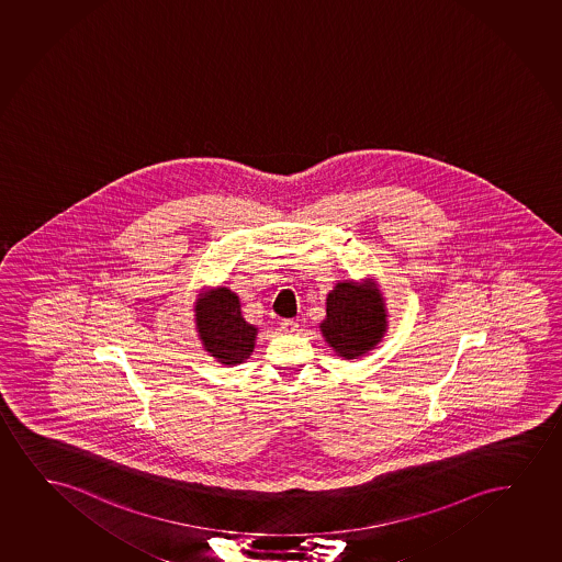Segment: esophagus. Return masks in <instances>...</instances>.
Segmentation results:
<instances>
[{
    "label": "esophagus",
    "mask_w": 562,
    "mask_h": 562,
    "mask_svg": "<svg viewBox=\"0 0 562 562\" xmlns=\"http://www.w3.org/2000/svg\"><path fill=\"white\" fill-rule=\"evenodd\" d=\"M280 329H282L284 334H295V331H297V322L282 321L280 322Z\"/></svg>",
    "instance_id": "34e87169"
}]
</instances>
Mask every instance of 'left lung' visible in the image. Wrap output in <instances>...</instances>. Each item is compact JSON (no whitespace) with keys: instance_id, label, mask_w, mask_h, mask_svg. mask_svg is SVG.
Wrapping results in <instances>:
<instances>
[{"instance_id":"left-lung-1","label":"left lung","mask_w":562,"mask_h":562,"mask_svg":"<svg viewBox=\"0 0 562 562\" xmlns=\"http://www.w3.org/2000/svg\"><path fill=\"white\" fill-rule=\"evenodd\" d=\"M389 313L375 278L342 280L326 295V318L321 334L342 360H357L378 349L386 329Z\"/></svg>"}]
</instances>
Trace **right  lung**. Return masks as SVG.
<instances>
[{
  "mask_svg": "<svg viewBox=\"0 0 562 562\" xmlns=\"http://www.w3.org/2000/svg\"><path fill=\"white\" fill-rule=\"evenodd\" d=\"M194 322L202 347L220 364H241L256 349L259 328L241 316L240 297L225 285L200 293Z\"/></svg>",
  "mask_w": 562,
  "mask_h": 562,
  "instance_id": "add662e5",
  "label": "right lung"
}]
</instances>
